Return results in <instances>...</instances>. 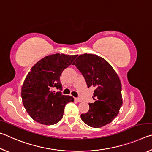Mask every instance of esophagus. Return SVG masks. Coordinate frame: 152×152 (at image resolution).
Instances as JSON below:
<instances>
[{
	"label": "esophagus",
	"instance_id": "34e87169",
	"mask_svg": "<svg viewBox=\"0 0 152 152\" xmlns=\"http://www.w3.org/2000/svg\"><path fill=\"white\" fill-rule=\"evenodd\" d=\"M75 101H77L78 102H82V100L80 99H79V98H75Z\"/></svg>",
	"mask_w": 152,
	"mask_h": 152
}]
</instances>
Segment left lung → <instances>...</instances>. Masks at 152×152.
Returning <instances> with one entry per match:
<instances>
[{
	"mask_svg": "<svg viewBox=\"0 0 152 152\" xmlns=\"http://www.w3.org/2000/svg\"><path fill=\"white\" fill-rule=\"evenodd\" d=\"M85 78L88 88H94V102L81 115V119L91 127L99 128L109 124L119 114L123 104L121 83L110 64L94 54L80 55L72 64Z\"/></svg>",
	"mask_w": 152,
	"mask_h": 152,
	"instance_id": "1",
	"label": "left lung"
}]
</instances>
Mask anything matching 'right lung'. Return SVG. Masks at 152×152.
Wrapping results in <instances>:
<instances>
[{
	"instance_id": "1",
	"label": "right lung",
	"mask_w": 152,
	"mask_h": 152,
	"mask_svg": "<svg viewBox=\"0 0 152 152\" xmlns=\"http://www.w3.org/2000/svg\"><path fill=\"white\" fill-rule=\"evenodd\" d=\"M78 55L56 53L42 58L33 66L21 88L22 101L31 117L41 124L54 125L62 119L66 104L74 98L53 91L61 90L60 77Z\"/></svg>"
}]
</instances>
